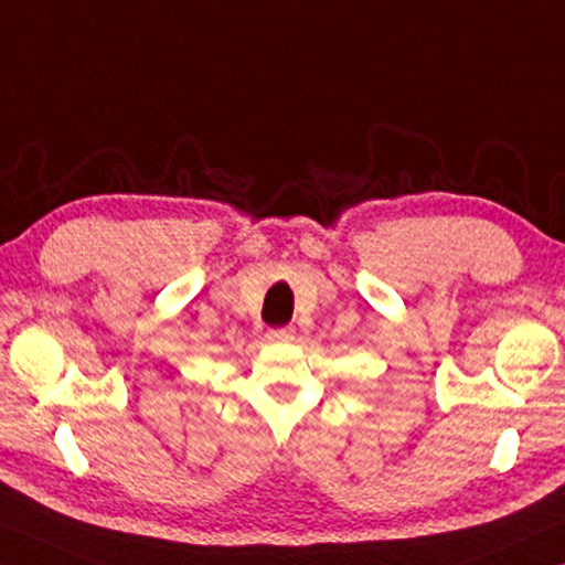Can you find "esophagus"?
<instances>
[{"instance_id":"obj_1","label":"esophagus","mask_w":565,"mask_h":565,"mask_svg":"<svg viewBox=\"0 0 565 565\" xmlns=\"http://www.w3.org/2000/svg\"><path fill=\"white\" fill-rule=\"evenodd\" d=\"M294 333H296V329H294V327L269 329V333H266V339H269V341H279V343H286V341H294Z\"/></svg>"}]
</instances>
